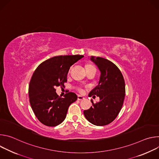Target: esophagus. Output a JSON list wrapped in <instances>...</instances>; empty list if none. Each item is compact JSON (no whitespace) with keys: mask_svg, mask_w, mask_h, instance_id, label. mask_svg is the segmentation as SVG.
Masks as SVG:
<instances>
[{"mask_svg":"<svg viewBox=\"0 0 159 159\" xmlns=\"http://www.w3.org/2000/svg\"><path fill=\"white\" fill-rule=\"evenodd\" d=\"M77 99H78V100H79V101H81V100L84 99V98L83 96H82L79 95V96H77Z\"/></svg>","mask_w":159,"mask_h":159,"instance_id":"obj_1","label":"esophagus"}]
</instances>
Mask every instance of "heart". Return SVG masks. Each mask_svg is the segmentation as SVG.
Masks as SVG:
<instances>
[{
    "instance_id": "1",
    "label": "heart",
    "mask_w": 159,
    "mask_h": 159,
    "mask_svg": "<svg viewBox=\"0 0 159 159\" xmlns=\"http://www.w3.org/2000/svg\"><path fill=\"white\" fill-rule=\"evenodd\" d=\"M89 66H87V67H89ZM79 90H80V92H82V90L81 89H79Z\"/></svg>"
}]
</instances>
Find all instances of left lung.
<instances>
[{
	"label": "left lung",
	"mask_w": 159,
	"mask_h": 159,
	"mask_svg": "<svg viewBox=\"0 0 159 159\" xmlns=\"http://www.w3.org/2000/svg\"><path fill=\"white\" fill-rule=\"evenodd\" d=\"M90 59L98 66L100 76L89 96H98L100 101L96 104L92 101L93 106L84 110V114L92 124L104 126L115 120L121 111L125 96V80L117 66L109 60L93 56Z\"/></svg>",
	"instance_id": "1"
}]
</instances>
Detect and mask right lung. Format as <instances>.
I'll return each mask as SVG.
<instances>
[{
  "instance_id": "right-lung-1",
  "label": "right lung",
  "mask_w": 159,
  "mask_h": 159,
  "mask_svg": "<svg viewBox=\"0 0 159 159\" xmlns=\"http://www.w3.org/2000/svg\"><path fill=\"white\" fill-rule=\"evenodd\" d=\"M84 57H54L41 63L34 72L29 85L30 102L36 118L43 125L56 126L61 123L69 107L77 99L74 93L59 97L55 87L64 85L70 66Z\"/></svg>"
}]
</instances>
